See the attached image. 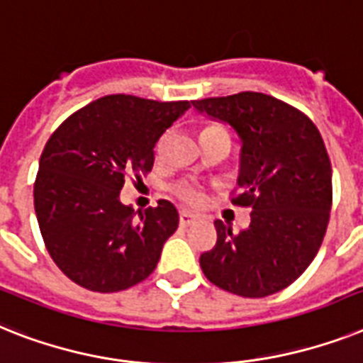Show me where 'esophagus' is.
Returning <instances> with one entry per match:
<instances>
[{
  "instance_id": "obj_1",
  "label": "esophagus",
  "mask_w": 363,
  "mask_h": 363,
  "mask_svg": "<svg viewBox=\"0 0 363 363\" xmlns=\"http://www.w3.org/2000/svg\"><path fill=\"white\" fill-rule=\"evenodd\" d=\"M197 220L196 214H191V212L188 211H182L181 212V225L182 228H190V225H194Z\"/></svg>"
}]
</instances>
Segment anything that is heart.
Instances as JSON below:
<instances>
[{
	"label": "heart",
	"mask_w": 363,
	"mask_h": 363,
	"mask_svg": "<svg viewBox=\"0 0 363 363\" xmlns=\"http://www.w3.org/2000/svg\"><path fill=\"white\" fill-rule=\"evenodd\" d=\"M175 194L181 197L182 201L190 203V205H199L203 201L201 188L194 184V182H181V184H177Z\"/></svg>",
	"instance_id": "1"
}]
</instances>
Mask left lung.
Wrapping results in <instances>:
<instances>
[{
  "label": "left lung",
  "instance_id": "left-lung-1",
  "mask_svg": "<svg viewBox=\"0 0 363 363\" xmlns=\"http://www.w3.org/2000/svg\"><path fill=\"white\" fill-rule=\"evenodd\" d=\"M199 113L228 123L240 140L238 196L252 207L238 235L216 220L218 240L199 264L223 291L263 298L300 278L319 252L330 208L332 166L317 126L293 106L263 93L191 100Z\"/></svg>",
  "mask_w": 363,
  "mask_h": 363
}]
</instances>
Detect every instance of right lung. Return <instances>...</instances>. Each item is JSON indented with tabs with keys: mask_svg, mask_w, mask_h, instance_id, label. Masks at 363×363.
<instances>
[{
	"mask_svg": "<svg viewBox=\"0 0 363 363\" xmlns=\"http://www.w3.org/2000/svg\"><path fill=\"white\" fill-rule=\"evenodd\" d=\"M188 108V100L108 95L52 134L38 162L35 212L46 250L74 284L117 293L152 274L179 212L166 199L135 212L119 194L128 173L151 172L156 141Z\"/></svg>",
	"mask_w": 363,
	"mask_h": 363,
	"instance_id": "add662e5",
	"label": "right lung"
}]
</instances>
